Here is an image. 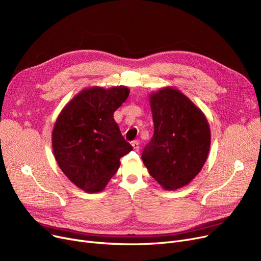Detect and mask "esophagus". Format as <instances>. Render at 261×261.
<instances>
[{
  "label": "esophagus",
  "mask_w": 261,
  "mask_h": 261,
  "mask_svg": "<svg viewBox=\"0 0 261 261\" xmlns=\"http://www.w3.org/2000/svg\"><path fill=\"white\" fill-rule=\"evenodd\" d=\"M132 147H133V149L135 150V151H139V149H140V143L138 142V141H134V142H132Z\"/></svg>",
  "instance_id": "34e87169"
}]
</instances>
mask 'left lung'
<instances>
[{
    "mask_svg": "<svg viewBox=\"0 0 261 261\" xmlns=\"http://www.w3.org/2000/svg\"><path fill=\"white\" fill-rule=\"evenodd\" d=\"M154 133L142 160L150 175L167 190L187 185L201 171L211 147L208 121L179 90L150 95Z\"/></svg>",
    "mask_w": 261,
    "mask_h": 261,
    "instance_id": "8db88e82",
    "label": "left lung"
}]
</instances>
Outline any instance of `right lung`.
<instances>
[{"instance_id": "obj_1", "label": "right lung", "mask_w": 261, "mask_h": 261, "mask_svg": "<svg viewBox=\"0 0 261 261\" xmlns=\"http://www.w3.org/2000/svg\"><path fill=\"white\" fill-rule=\"evenodd\" d=\"M126 87L82 90L55 122L51 145L60 169L80 189L99 193L133 149L113 114L129 96Z\"/></svg>"}]
</instances>
